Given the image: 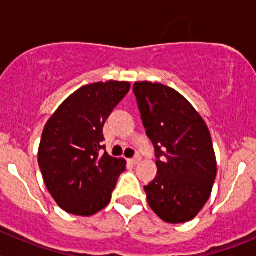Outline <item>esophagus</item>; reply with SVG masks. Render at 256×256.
<instances>
[{
	"label": "esophagus",
	"instance_id": "esophagus-1",
	"mask_svg": "<svg viewBox=\"0 0 256 256\" xmlns=\"http://www.w3.org/2000/svg\"><path fill=\"white\" fill-rule=\"evenodd\" d=\"M140 162H141V156H134L133 159H130V164H133V165L138 164Z\"/></svg>",
	"mask_w": 256,
	"mask_h": 256
}]
</instances>
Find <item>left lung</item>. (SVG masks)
<instances>
[{
	"label": "left lung",
	"instance_id": "8db88e82",
	"mask_svg": "<svg viewBox=\"0 0 256 256\" xmlns=\"http://www.w3.org/2000/svg\"><path fill=\"white\" fill-rule=\"evenodd\" d=\"M133 92L158 166L156 177L144 186L148 205L166 223L192 220L209 200L216 177L206 124L168 86L136 82Z\"/></svg>",
	"mask_w": 256,
	"mask_h": 256
}]
</instances>
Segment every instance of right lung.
<instances>
[{
  "label": "right lung",
  "mask_w": 256,
  "mask_h": 256,
  "mask_svg": "<svg viewBox=\"0 0 256 256\" xmlns=\"http://www.w3.org/2000/svg\"><path fill=\"white\" fill-rule=\"evenodd\" d=\"M130 83L108 80L83 86L47 122L38 150L46 187L58 206L74 216H94L112 200L126 160L105 148L104 124Z\"/></svg>",
  "instance_id": "add662e5"
}]
</instances>
